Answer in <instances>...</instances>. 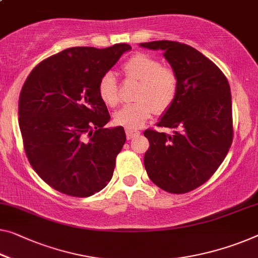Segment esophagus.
I'll use <instances>...</instances> for the list:
<instances>
[{"mask_svg": "<svg viewBox=\"0 0 258 258\" xmlns=\"http://www.w3.org/2000/svg\"><path fill=\"white\" fill-rule=\"evenodd\" d=\"M140 132L137 130H126V137H127V139H133V138H136L137 136H139Z\"/></svg>", "mask_w": 258, "mask_h": 258, "instance_id": "esophagus-1", "label": "esophagus"}]
</instances>
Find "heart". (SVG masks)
Wrapping results in <instances>:
<instances>
[{
    "instance_id": "heart-1",
    "label": "heart",
    "mask_w": 258,
    "mask_h": 258,
    "mask_svg": "<svg viewBox=\"0 0 258 258\" xmlns=\"http://www.w3.org/2000/svg\"><path fill=\"white\" fill-rule=\"evenodd\" d=\"M128 79L140 81L137 103L122 106L114 113V121L128 130L140 128L155 111L163 113L172 105L178 90V80L171 68L147 53H137L122 64ZM102 101L110 106L119 103L118 84L112 73H106L98 83Z\"/></svg>"
}]
</instances>
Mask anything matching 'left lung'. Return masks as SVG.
I'll return each mask as SVG.
<instances>
[{
    "label": "left lung",
    "mask_w": 258,
    "mask_h": 258,
    "mask_svg": "<svg viewBox=\"0 0 258 258\" xmlns=\"http://www.w3.org/2000/svg\"><path fill=\"white\" fill-rule=\"evenodd\" d=\"M140 46L161 49L178 80L177 96L157 122L174 133L144 132L149 141L146 171L162 190L186 194L210 179L232 145L229 83L217 64L189 45L157 40Z\"/></svg>",
    "instance_id": "obj_1"
}]
</instances>
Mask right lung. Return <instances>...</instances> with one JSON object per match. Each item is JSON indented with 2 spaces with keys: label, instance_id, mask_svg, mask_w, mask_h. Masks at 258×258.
Returning <instances> with one entry per match:
<instances>
[{
  "label": "right lung",
  "instance_id": "add662e5",
  "mask_svg": "<svg viewBox=\"0 0 258 258\" xmlns=\"http://www.w3.org/2000/svg\"><path fill=\"white\" fill-rule=\"evenodd\" d=\"M131 48H67L26 79L18 103L23 145L33 170L54 190L89 197L112 178L126 134L122 126L105 128L110 114L98 83Z\"/></svg>",
  "mask_w": 258,
  "mask_h": 258
}]
</instances>
